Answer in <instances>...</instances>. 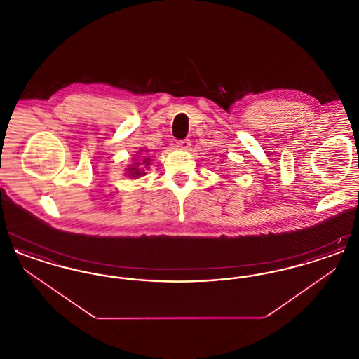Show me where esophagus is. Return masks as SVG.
<instances>
[{
    "label": "esophagus",
    "mask_w": 359,
    "mask_h": 359,
    "mask_svg": "<svg viewBox=\"0 0 359 359\" xmlns=\"http://www.w3.org/2000/svg\"><path fill=\"white\" fill-rule=\"evenodd\" d=\"M189 145H191V141L189 140H182V141H177L176 142V148L177 149H182V151H186L189 148Z\"/></svg>",
    "instance_id": "34e87169"
}]
</instances>
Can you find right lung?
<instances>
[{"instance_id": "right-lung-1", "label": "right lung", "mask_w": 359, "mask_h": 359, "mask_svg": "<svg viewBox=\"0 0 359 359\" xmlns=\"http://www.w3.org/2000/svg\"><path fill=\"white\" fill-rule=\"evenodd\" d=\"M141 165L142 167L140 168L139 165ZM142 165H149V163H148V158H145L144 160V164H141V163H136L135 164V167H130V170H129V175L130 176H133V177H137V176H141V175H144V167Z\"/></svg>"}]
</instances>
